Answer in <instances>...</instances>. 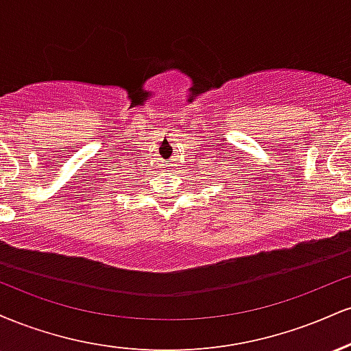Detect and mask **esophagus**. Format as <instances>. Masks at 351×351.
Instances as JSON below:
<instances>
[{
	"mask_svg": "<svg viewBox=\"0 0 351 351\" xmlns=\"http://www.w3.org/2000/svg\"><path fill=\"white\" fill-rule=\"evenodd\" d=\"M165 171H171V168L167 167V168H165Z\"/></svg>",
	"mask_w": 351,
	"mask_h": 351,
	"instance_id": "obj_1",
	"label": "esophagus"
}]
</instances>
